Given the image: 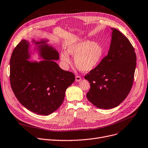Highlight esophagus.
I'll return each instance as SVG.
<instances>
[{
	"label": "esophagus",
	"instance_id": "obj_1",
	"mask_svg": "<svg viewBox=\"0 0 148 148\" xmlns=\"http://www.w3.org/2000/svg\"><path fill=\"white\" fill-rule=\"evenodd\" d=\"M81 80H82V78H81V77H80V76H79V75H77V76L75 77V82H80V81H81Z\"/></svg>",
	"mask_w": 148,
	"mask_h": 148
}]
</instances>
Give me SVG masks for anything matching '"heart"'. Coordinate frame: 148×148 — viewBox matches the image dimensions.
<instances>
[{
    "label": "heart",
    "instance_id": "1",
    "mask_svg": "<svg viewBox=\"0 0 148 148\" xmlns=\"http://www.w3.org/2000/svg\"><path fill=\"white\" fill-rule=\"evenodd\" d=\"M69 55L75 57V65L80 71L88 72L99 63L103 56V49L97 42L80 40L69 44L66 51L60 52V59L66 66L71 64Z\"/></svg>",
    "mask_w": 148,
    "mask_h": 148
}]
</instances>
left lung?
Wrapping results in <instances>:
<instances>
[{"label":"left lung","instance_id":"1","mask_svg":"<svg viewBox=\"0 0 148 148\" xmlns=\"http://www.w3.org/2000/svg\"><path fill=\"white\" fill-rule=\"evenodd\" d=\"M111 30L107 55L84 77L90 85L87 98L103 109L117 107L126 98L133 86L136 67V54L128 39L116 29Z\"/></svg>","mask_w":148,"mask_h":148}]
</instances>
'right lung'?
<instances>
[{
  "label": "right lung",
  "instance_id": "1",
  "mask_svg": "<svg viewBox=\"0 0 148 148\" xmlns=\"http://www.w3.org/2000/svg\"><path fill=\"white\" fill-rule=\"evenodd\" d=\"M49 40L31 42L22 40L12 51L10 59V83L18 101L27 110L47 116L63 103L65 91L75 80L71 72L62 69L54 60L59 59ZM30 43L35 47L31 50ZM36 51L38 58L29 61Z\"/></svg>",
  "mask_w": 148,
  "mask_h": 148
}]
</instances>
